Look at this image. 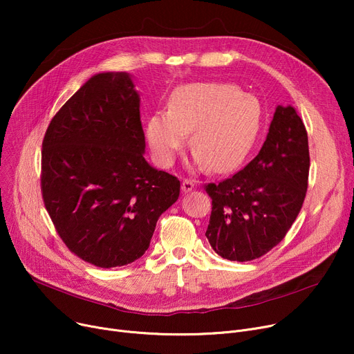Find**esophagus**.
I'll list each match as a JSON object with an SVG mask.
<instances>
[{
    "instance_id": "esophagus-1",
    "label": "esophagus",
    "mask_w": 354,
    "mask_h": 354,
    "mask_svg": "<svg viewBox=\"0 0 354 354\" xmlns=\"http://www.w3.org/2000/svg\"><path fill=\"white\" fill-rule=\"evenodd\" d=\"M195 185H196V182L194 179H191V178L183 179L182 180V191L183 192H191L195 188Z\"/></svg>"
}]
</instances>
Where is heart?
<instances>
[{
    "mask_svg": "<svg viewBox=\"0 0 354 354\" xmlns=\"http://www.w3.org/2000/svg\"><path fill=\"white\" fill-rule=\"evenodd\" d=\"M259 126L261 107L254 96L228 83H192L174 91L169 111L149 118L146 138L156 163L169 167L192 132L194 162L228 172L250 152Z\"/></svg>",
    "mask_w": 354,
    "mask_h": 354,
    "instance_id": "heart-1",
    "label": "heart"
}]
</instances>
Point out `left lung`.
Returning <instances> with one entry per match:
<instances>
[{
  "instance_id": "1",
  "label": "left lung",
  "mask_w": 354,
  "mask_h": 354,
  "mask_svg": "<svg viewBox=\"0 0 354 354\" xmlns=\"http://www.w3.org/2000/svg\"><path fill=\"white\" fill-rule=\"evenodd\" d=\"M307 130L294 107L278 106L259 153L239 172L203 189L212 199L207 238L230 261L271 251L299 216L308 187Z\"/></svg>"
}]
</instances>
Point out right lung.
Here are the masks:
<instances>
[{"mask_svg":"<svg viewBox=\"0 0 354 354\" xmlns=\"http://www.w3.org/2000/svg\"><path fill=\"white\" fill-rule=\"evenodd\" d=\"M139 95L126 73H100L51 119L41 149L44 207L66 247L113 268L136 261L180 182L145 158Z\"/></svg>","mask_w":354,"mask_h":354,"instance_id":"1","label":"right lung"}]
</instances>
